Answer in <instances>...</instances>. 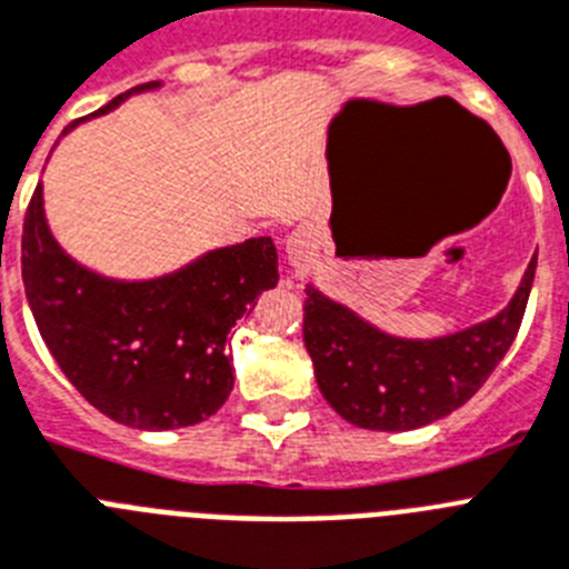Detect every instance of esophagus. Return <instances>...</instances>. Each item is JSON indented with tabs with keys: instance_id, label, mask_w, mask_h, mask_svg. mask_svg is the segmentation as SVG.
<instances>
[{
	"instance_id": "esophagus-1",
	"label": "esophagus",
	"mask_w": 569,
	"mask_h": 569,
	"mask_svg": "<svg viewBox=\"0 0 569 569\" xmlns=\"http://www.w3.org/2000/svg\"><path fill=\"white\" fill-rule=\"evenodd\" d=\"M315 249H318V240H315V231L309 226H298L286 237V260H289L295 278H306V271L315 260Z\"/></svg>"
}]
</instances>
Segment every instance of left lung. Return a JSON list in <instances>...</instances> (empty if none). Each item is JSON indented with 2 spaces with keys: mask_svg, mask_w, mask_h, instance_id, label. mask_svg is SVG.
Segmentation results:
<instances>
[{
  "mask_svg": "<svg viewBox=\"0 0 569 569\" xmlns=\"http://www.w3.org/2000/svg\"><path fill=\"white\" fill-rule=\"evenodd\" d=\"M538 257L496 318L441 338H398L306 286L303 343L329 407L360 429L407 432L456 412L501 363L521 326Z\"/></svg>",
  "mask_w": 569,
  "mask_h": 569,
  "instance_id": "1",
  "label": "left lung"
}]
</instances>
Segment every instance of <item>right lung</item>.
<instances>
[{"label":"right lung","mask_w":569,"mask_h":569,"mask_svg":"<svg viewBox=\"0 0 569 569\" xmlns=\"http://www.w3.org/2000/svg\"><path fill=\"white\" fill-rule=\"evenodd\" d=\"M160 86L131 88L91 117ZM278 278L271 237L211 249L160 278H106L57 243L42 182L24 214L22 280L39 335L79 395L126 427H194L223 407L234 387L229 332Z\"/></svg>","instance_id":"right-lung-1"}]
</instances>
